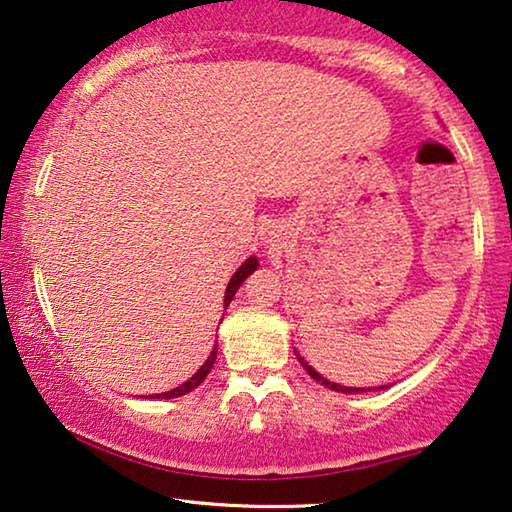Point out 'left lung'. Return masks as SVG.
Listing matches in <instances>:
<instances>
[{
	"mask_svg": "<svg viewBox=\"0 0 512 512\" xmlns=\"http://www.w3.org/2000/svg\"><path fill=\"white\" fill-rule=\"evenodd\" d=\"M294 353H296V358H298V362L303 364V369L310 373V376L316 380V383H321L323 387H328V389H332V392H342V394H362V392H367V389L364 387H346V385H339V383H330L328 378H323L319 371H316L310 362H307L305 358H300V353H298V348H294ZM387 387V385H385ZM373 389H378V387H373ZM383 389V387H380Z\"/></svg>",
	"mask_w": 512,
	"mask_h": 512,
	"instance_id": "8db88e82",
	"label": "left lung"
}]
</instances>
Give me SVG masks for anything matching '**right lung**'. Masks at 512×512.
Segmentation results:
<instances>
[{
	"instance_id": "right-lung-1",
	"label": "right lung",
	"mask_w": 512,
	"mask_h": 512,
	"mask_svg": "<svg viewBox=\"0 0 512 512\" xmlns=\"http://www.w3.org/2000/svg\"><path fill=\"white\" fill-rule=\"evenodd\" d=\"M257 266H259V262H257V257L253 255V257H248L246 262H243L239 269H237V273L232 275L230 278V282H227V289H225V298H223V305H225V310H227V305L232 303V298H234V294H237L239 291V287L243 285V280L248 278L250 273L253 271H257ZM216 353H218V344H214V348H212V353H209V358L205 360V364H202V367L193 373V376L186 380V383H182L180 387H175V389H170V392H164V394H154V399H177V396H184V394H189V392H193V389H196L202 380L207 378V373L212 371V367H214V362H216Z\"/></svg>"
}]
</instances>
